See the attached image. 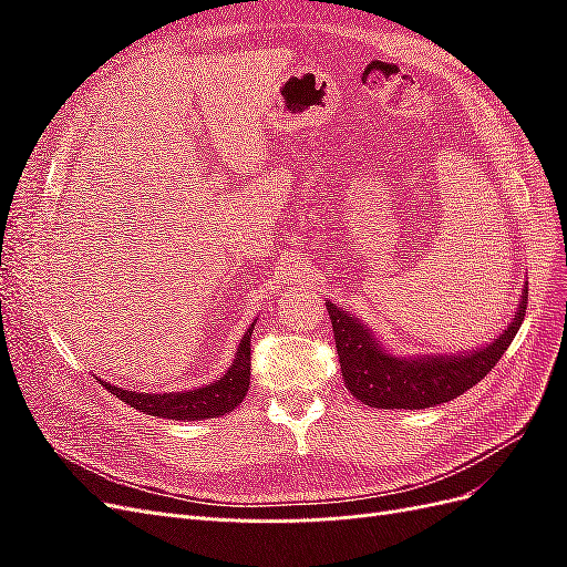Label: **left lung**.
<instances>
[{"instance_id": "1", "label": "left lung", "mask_w": 567, "mask_h": 567, "mask_svg": "<svg viewBox=\"0 0 567 567\" xmlns=\"http://www.w3.org/2000/svg\"><path fill=\"white\" fill-rule=\"evenodd\" d=\"M326 310L333 323L340 373L357 400L375 409H427L456 400L499 362L525 319L527 286L516 319L499 338L483 350L454 357L398 359L381 350L367 326L340 307L329 302Z\"/></svg>"}]
</instances>
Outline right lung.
Instances as JSON below:
<instances>
[{
    "label": "right lung",
    "mask_w": 567,
    "mask_h": 567,
    "mask_svg": "<svg viewBox=\"0 0 567 567\" xmlns=\"http://www.w3.org/2000/svg\"><path fill=\"white\" fill-rule=\"evenodd\" d=\"M255 326L246 331L241 348L236 352V359L231 369L221 375L219 381L188 390V392H163V394H148V392H132V390H120L106 381L99 383L104 385L117 400L134 406L136 411H144L151 416H163L173 421H203V419H215L225 416L227 411L236 409L244 402L248 385H250V336Z\"/></svg>",
    "instance_id": "add662e5"
}]
</instances>
